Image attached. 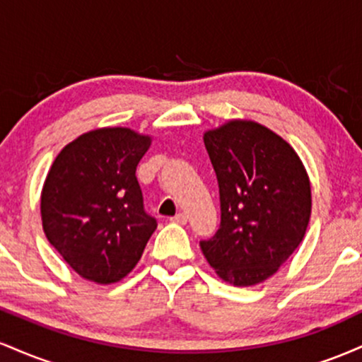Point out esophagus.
<instances>
[{
    "mask_svg": "<svg viewBox=\"0 0 362 362\" xmlns=\"http://www.w3.org/2000/svg\"><path fill=\"white\" fill-rule=\"evenodd\" d=\"M172 223H177V224H185L187 223V216L184 213H178L177 216H173L172 219H170Z\"/></svg>",
    "mask_w": 362,
    "mask_h": 362,
    "instance_id": "34e87169",
    "label": "esophagus"
}]
</instances>
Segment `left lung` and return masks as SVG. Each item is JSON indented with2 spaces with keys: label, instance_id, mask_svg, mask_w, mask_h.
Instances as JSON below:
<instances>
[{
  "label": "left lung",
  "instance_id": "left-lung-1",
  "mask_svg": "<svg viewBox=\"0 0 362 362\" xmlns=\"http://www.w3.org/2000/svg\"><path fill=\"white\" fill-rule=\"evenodd\" d=\"M218 177L221 224L201 242L219 279L238 288L264 282L300 247L311 216V184L288 141L250 119L204 132Z\"/></svg>",
  "mask_w": 362,
  "mask_h": 362
}]
</instances>
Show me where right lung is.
Masks as SVG:
<instances>
[{
  "label": "right lung",
  "instance_id": "1",
  "mask_svg": "<svg viewBox=\"0 0 362 362\" xmlns=\"http://www.w3.org/2000/svg\"><path fill=\"white\" fill-rule=\"evenodd\" d=\"M151 141L131 127H98L66 144L49 168L40 192L44 233L83 279L122 281L155 233L136 178Z\"/></svg>",
  "mask_w": 362,
  "mask_h": 362
}]
</instances>
